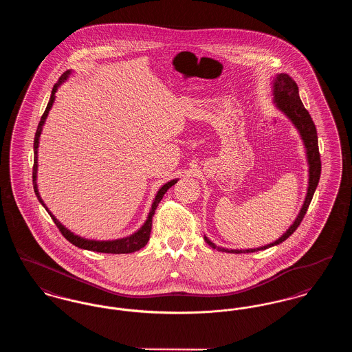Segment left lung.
Returning <instances> with one entry per match:
<instances>
[{"label":"left lung","mask_w":352,"mask_h":352,"mask_svg":"<svg viewBox=\"0 0 352 352\" xmlns=\"http://www.w3.org/2000/svg\"><path fill=\"white\" fill-rule=\"evenodd\" d=\"M273 102L276 104V108L281 111L286 118L292 121V124L296 126L298 133L301 135L302 142L305 145L306 158L309 165V184H307V192L305 197V201L302 204L301 210L297 215L293 224L286 230L281 237H278L276 241L258 247V248H250V250H228L215 245L207 236H204L206 243L218 251L228 252V253H251V252L264 251L273 245L281 244L290 234H293L302 219L305 217L307 207L313 199V195L316 192V188L318 186L319 177H320V155L318 149V135L316 125L311 120L309 112L305 109L300 94H298V85L287 75V74H277L273 79Z\"/></svg>","instance_id":"left-lung-1"}]
</instances>
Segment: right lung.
Returning a JSON list of instances; mask_svg holds the SVG:
<instances>
[{
    "label": "right lung",
    "mask_w": 352,
    "mask_h": 352,
    "mask_svg": "<svg viewBox=\"0 0 352 352\" xmlns=\"http://www.w3.org/2000/svg\"><path fill=\"white\" fill-rule=\"evenodd\" d=\"M72 74L71 69L66 71L58 80V83L55 84L52 87V91H51L50 100L49 104L46 107V111L43 113V116L41 118L39 124H38V128H36V132H35V138H34V166H33V186L34 191H35V195L38 198V201H41V204L46 208V211L50 214L51 219L54 220V223L56 224V227L59 228V231L62 232V234L67 239L69 243H72L74 245H76L78 248H82V250H87V251L94 252H101V253H115V254H120V253H132V252L138 251L141 248H144L148 241H149V237H151V219L153 215L155 212V208L158 206V203L161 201V199L164 198V195L166 194L168 188L173 186V184H177L178 179H173L168 184H164L155 194V198L151 204V212L148 215V219L145 220V223L142 224V227L140 230H137L134 234H129L126 237H122V239H116V240H89V239H84L80 237L79 234H75L74 232H71L68 228H66L58 219L55 218L50 212V210L47 208V206L45 204V201H42L41 195H39V191H38V184H36V174H38V148H39V137L42 133V129H43V125H45V121L49 116V112H50L51 107L55 101V94L58 91V88L65 83L68 79V76Z\"/></svg>",
    "instance_id": "obj_1"
}]
</instances>
